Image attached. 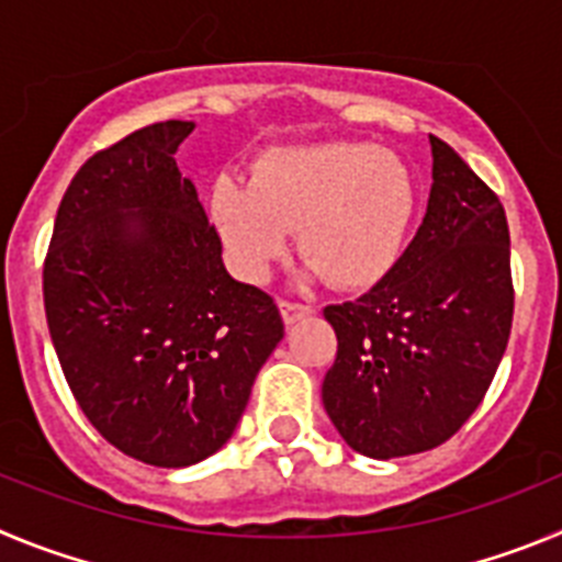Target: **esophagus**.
I'll return each mask as SVG.
<instances>
[{
  "label": "esophagus",
  "mask_w": 562,
  "mask_h": 562,
  "mask_svg": "<svg viewBox=\"0 0 562 562\" xmlns=\"http://www.w3.org/2000/svg\"><path fill=\"white\" fill-rule=\"evenodd\" d=\"M280 313H282V322H285V325H293V322H300L302 316H311L313 307L311 305H302V302L280 300Z\"/></svg>",
  "instance_id": "obj_1"
}]
</instances>
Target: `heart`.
I'll list each match as a JSON object with an SVG mask.
<instances>
[{"label": "heart", "instance_id": "heart-1", "mask_svg": "<svg viewBox=\"0 0 562 562\" xmlns=\"http://www.w3.org/2000/svg\"><path fill=\"white\" fill-rule=\"evenodd\" d=\"M417 212L401 159L367 143L291 145L262 154L251 181L224 173L210 215L244 280H269L291 232L311 274L344 291L372 288L394 269Z\"/></svg>", "mask_w": 562, "mask_h": 562}]
</instances>
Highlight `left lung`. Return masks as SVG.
Instances as JSON below:
<instances>
[{
  "label": "left lung",
  "instance_id": "1",
  "mask_svg": "<svg viewBox=\"0 0 562 562\" xmlns=\"http://www.w3.org/2000/svg\"><path fill=\"white\" fill-rule=\"evenodd\" d=\"M431 195L394 269L356 302L327 305L338 352L322 383L352 451L412 457L476 412L513 327L509 226L498 195L431 136Z\"/></svg>",
  "mask_w": 562,
  "mask_h": 562
}]
</instances>
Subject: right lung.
<instances>
[{
	"label": "right lung",
	"instance_id": "right-lung-1",
	"mask_svg": "<svg viewBox=\"0 0 562 562\" xmlns=\"http://www.w3.org/2000/svg\"><path fill=\"white\" fill-rule=\"evenodd\" d=\"M168 120L98 150L75 173L44 260L60 369L100 437L156 468L224 448L285 336L269 293L232 280L221 237Z\"/></svg>",
	"mask_w": 562,
	"mask_h": 562
}]
</instances>
